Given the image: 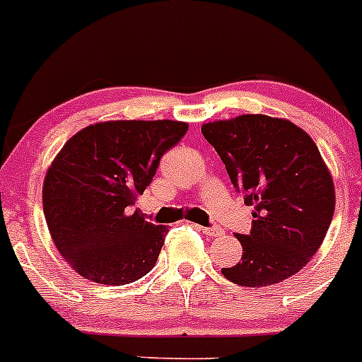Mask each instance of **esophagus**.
Masks as SVG:
<instances>
[{"label": "esophagus", "instance_id": "esophagus-1", "mask_svg": "<svg viewBox=\"0 0 362 362\" xmlns=\"http://www.w3.org/2000/svg\"><path fill=\"white\" fill-rule=\"evenodd\" d=\"M196 228H198L199 231H203L205 235H210V237H219V235H223V230H221L219 226H212V228H205V226H198V224H194Z\"/></svg>", "mask_w": 362, "mask_h": 362}]
</instances>
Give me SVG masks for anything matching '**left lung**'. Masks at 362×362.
<instances>
[{
  "mask_svg": "<svg viewBox=\"0 0 362 362\" xmlns=\"http://www.w3.org/2000/svg\"><path fill=\"white\" fill-rule=\"evenodd\" d=\"M245 205L249 235L237 233L242 258L223 269L240 286H269L297 274L318 251L334 214V182L308 132L285 118L240 115L202 125Z\"/></svg>",
  "mask_w": 362,
  "mask_h": 362,
  "instance_id": "1",
  "label": "left lung"
}]
</instances>
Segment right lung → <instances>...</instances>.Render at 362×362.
Masks as SVG:
<instances>
[{
  "mask_svg": "<svg viewBox=\"0 0 362 362\" xmlns=\"http://www.w3.org/2000/svg\"><path fill=\"white\" fill-rule=\"evenodd\" d=\"M187 129L177 120L99 122L63 145L45 173L42 203L52 242L77 274L120 286L153 269L168 228L131 206Z\"/></svg>",
  "mask_w": 362,
  "mask_h": 362,
  "instance_id": "right-lung-1",
  "label": "right lung"
}]
</instances>
